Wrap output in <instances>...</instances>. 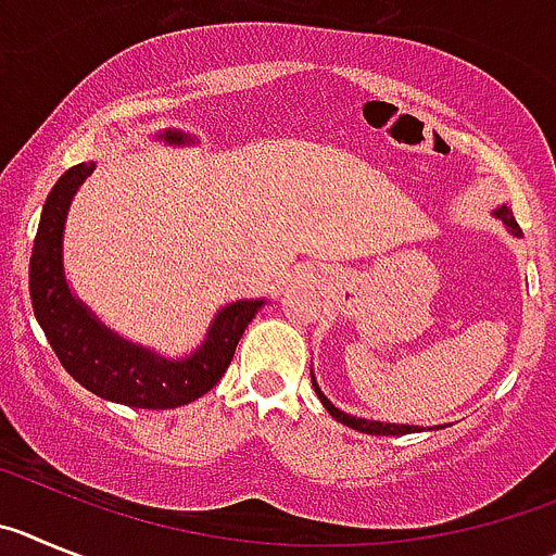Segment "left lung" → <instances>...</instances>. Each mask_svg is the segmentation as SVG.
<instances>
[{
    "label": "left lung",
    "instance_id": "left-lung-1",
    "mask_svg": "<svg viewBox=\"0 0 556 556\" xmlns=\"http://www.w3.org/2000/svg\"><path fill=\"white\" fill-rule=\"evenodd\" d=\"M493 216H496L498 222H502L504 227H507V232H513L515 238H521V235H523L521 227H518V222H515V218H513V210H509L507 204H502V207L493 210ZM313 388H315V393H318V399H321V404H324V407H327V413L332 415L334 421L346 424V427L357 429V432H365V434H413V432H424L421 427H409V424L368 421V418H357V415L343 413V409H338L332 402H329L327 396H324V390L318 388V382H315V377H313Z\"/></svg>",
    "mask_w": 556,
    "mask_h": 556
}]
</instances>
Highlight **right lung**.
<instances>
[{"label": "right lung", "instance_id": "obj_1", "mask_svg": "<svg viewBox=\"0 0 556 556\" xmlns=\"http://www.w3.org/2000/svg\"><path fill=\"white\" fill-rule=\"evenodd\" d=\"M154 141L197 147L199 138L177 127L160 129ZM97 163L68 168L49 191L29 257V299L35 318L58 359L83 388L104 402L138 409H172L204 396L232 363L235 346L268 299H238L213 315L204 340L182 357H166L124 338L72 290L63 266V238L74 197Z\"/></svg>", "mask_w": 556, "mask_h": 556}]
</instances>
